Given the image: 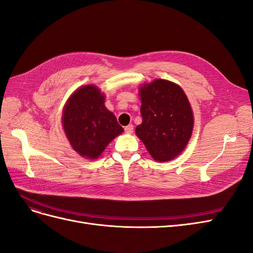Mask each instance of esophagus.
Here are the masks:
<instances>
[{
	"label": "esophagus",
	"instance_id": "1",
	"mask_svg": "<svg viewBox=\"0 0 253 253\" xmlns=\"http://www.w3.org/2000/svg\"><path fill=\"white\" fill-rule=\"evenodd\" d=\"M133 129H134L133 125H128V126H126L125 127V132H126V134H132V133H133Z\"/></svg>",
	"mask_w": 253,
	"mask_h": 253
}]
</instances>
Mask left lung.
Instances as JSON below:
<instances>
[{
    "label": "left lung",
    "mask_w": 253,
    "mask_h": 253,
    "mask_svg": "<svg viewBox=\"0 0 253 253\" xmlns=\"http://www.w3.org/2000/svg\"><path fill=\"white\" fill-rule=\"evenodd\" d=\"M141 125L136 135L152 158L165 163L178 156L192 135L194 117L182 88L171 81L156 79L139 88Z\"/></svg>",
    "instance_id": "1"
}]
</instances>
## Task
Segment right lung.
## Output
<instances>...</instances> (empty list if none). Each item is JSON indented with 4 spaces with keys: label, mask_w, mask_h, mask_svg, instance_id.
<instances>
[{
    "label": "right lung",
    "mask_w": 253,
    "mask_h": 253,
    "mask_svg": "<svg viewBox=\"0 0 253 253\" xmlns=\"http://www.w3.org/2000/svg\"><path fill=\"white\" fill-rule=\"evenodd\" d=\"M105 96L95 85H84L68 98L62 125L72 148L82 157L96 159L124 128L104 105Z\"/></svg>",
    "instance_id": "right-lung-1"
}]
</instances>
